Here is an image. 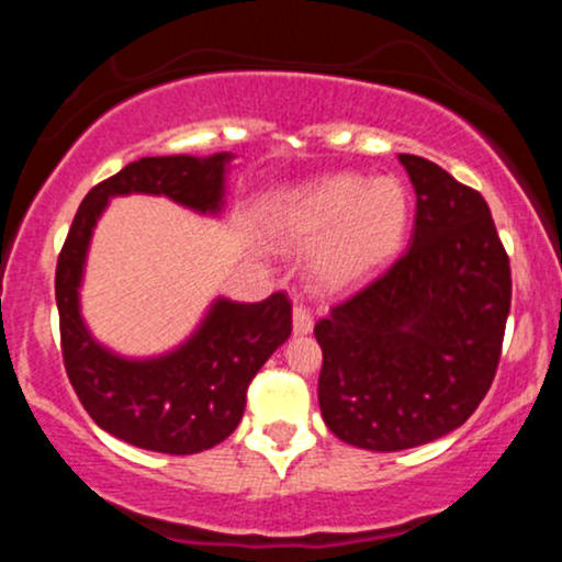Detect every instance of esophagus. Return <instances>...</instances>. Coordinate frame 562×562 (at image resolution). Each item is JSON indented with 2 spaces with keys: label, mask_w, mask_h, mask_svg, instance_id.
Segmentation results:
<instances>
[{
  "label": "esophagus",
  "mask_w": 562,
  "mask_h": 562,
  "mask_svg": "<svg viewBox=\"0 0 562 562\" xmlns=\"http://www.w3.org/2000/svg\"><path fill=\"white\" fill-rule=\"evenodd\" d=\"M312 327H314L312 312H308L303 303H295V306H293V330H295V335L312 333Z\"/></svg>",
  "instance_id": "1"
}]
</instances>
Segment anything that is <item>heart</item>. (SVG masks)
<instances>
[{"label": "heart", "mask_w": 562, "mask_h": 562, "mask_svg": "<svg viewBox=\"0 0 562 562\" xmlns=\"http://www.w3.org/2000/svg\"><path fill=\"white\" fill-rule=\"evenodd\" d=\"M406 216V192L396 179L367 182L359 173H333L308 184L290 203L285 235L299 245L326 235L314 250L312 280L338 293L362 285L396 256Z\"/></svg>", "instance_id": "b5f03b06"}]
</instances>
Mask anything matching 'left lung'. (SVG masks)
Instances as JSON below:
<instances>
[{
  "instance_id": "8db88e82",
  "label": "left lung",
  "mask_w": 562,
  "mask_h": 562,
  "mask_svg": "<svg viewBox=\"0 0 562 562\" xmlns=\"http://www.w3.org/2000/svg\"><path fill=\"white\" fill-rule=\"evenodd\" d=\"M398 160L417 192L409 248L314 325L322 417L340 441L372 451L436 441L479 409L513 299L481 192L434 160Z\"/></svg>"
}]
</instances>
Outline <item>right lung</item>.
Masks as SVG:
<instances>
[{"instance_id": "add662e5", "label": "right lung", "mask_w": 562, "mask_h": 562, "mask_svg": "<svg viewBox=\"0 0 562 562\" xmlns=\"http://www.w3.org/2000/svg\"><path fill=\"white\" fill-rule=\"evenodd\" d=\"M227 153L214 158H139L81 200L57 256L55 299L63 364L76 396L102 430L139 449L195 454L222 443L243 420L250 380L293 330L285 293L259 303L216 301L203 327L160 359L128 362L97 346L79 314V282L89 237L108 198L166 195L195 211H216Z\"/></svg>"}]
</instances>
